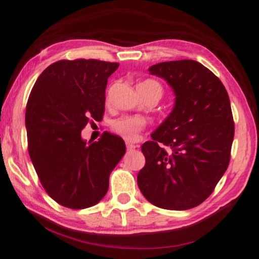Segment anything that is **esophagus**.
Instances as JSON below:
<instances>
[{"mask_svg": "<svg viewBox=\"0 0 259 259\" xmlns=\"http://www.w3.org/2000/svg\"><path fill=\"white\" fill-rule=\"evenodd\" d=\"M136 145H134V144H130V143H126V150L128 151H133V150H135L136 149Z\"/></svg>", "mask_w": 259, "mask_h": 259, "instance_id": "obj_1", "label": "esophagus"}]
</instances>
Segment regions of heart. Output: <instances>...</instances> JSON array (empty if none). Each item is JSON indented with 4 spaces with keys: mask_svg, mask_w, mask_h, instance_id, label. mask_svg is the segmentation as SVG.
I'll use <instances>...</instances> for the list:
<instances>
[{
    "mask_svg": "<svg viewBox=\"0 0 259 259\" xmlns=\"http://www.w3.org/2000/svg\"><path fill=\"white\" fill-rule=\"evenodd\" d=\"M138 86L145 90H154L155 92L162 96V86L157 80L147 79L142 81ZM113 130L126 141H136L141 131L145 128V121L138 116H121L113 122Z\"/></svg>",
    "mask_w": 259,
    "mask_h": 259,
    "instance_id": "obj_1",
    "label": "heart"
}]
</instances>
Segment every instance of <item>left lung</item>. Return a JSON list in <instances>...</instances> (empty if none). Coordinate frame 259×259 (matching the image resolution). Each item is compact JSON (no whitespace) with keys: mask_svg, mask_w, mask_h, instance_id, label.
<instances>
[{"mask_svg":"<svg viewBox=\"0 0 259 259\" xmlns=\"http://www.w3.org/2000/svg\"><path fill=\"white\" fill-rule=\"evenodd\" d=\"M149 71L173 89L175 102L152 141L142 145L146 162L137 176L139 190L158 207L189 210L212 194L228 167L231 101L219 78L197 61L161 62Z\"/></svg>","mask_w":259,"mask_h":259,"instance_id":"1","label":"left lung"}]
</instances>
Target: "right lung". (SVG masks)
I'll list each match as a JSON object with an SVG mask.
<instances>
[{"label": "right lung", "mask_w": 259, "mask_h": 259, "mask_svg": "<svg viewBox=\"0 0 259 259\" xmlns=\"http://www.w3.org/2000/svg\"><path fill=\"white\" fill-rule=\"evenodd\" d=\"M117 68L99 60L57 61L45 69L28 97V154L45 190L62 206L79 210L99 203L125 153L116 135L105 133L89 143L80 136L90 118H102L108 77Z\"/></svg>", "instance_id": "1"}]
</instances>
